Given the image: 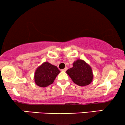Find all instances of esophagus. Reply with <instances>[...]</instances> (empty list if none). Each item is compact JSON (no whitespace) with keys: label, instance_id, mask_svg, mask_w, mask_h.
<instances>
[{"label":"esophagus","instance_id":"34e87169","mask_svg":"<svg viewBox=\"0 0 125 125\" xmlns=\"http://www.w3.org/2000/svg\"><path fill=\"white\" fill-rule=\"evenodd\" d=\"M67 69H68V68L67 67H65V68L63 69V70H62V71H66L67 70Z\"/></svg>","mask_w":125,"mask_h":125}]
</instances>
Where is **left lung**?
Returning a JSON list of instances; mask_svg holds the SVG:
<instances>
[{"label":"left lung","mask_w":125,"mask_h":125,"mask_svg":"<svg viewBox=\"0 0 125 125\" xmlns=\"http://www.w3.org/2000/svg\"><path fill=\"white\" fill-rule=\"evenodd\" d=\"M66 72L75 84L81 86L88 85L93 79L92 68L82 60L79 59L74 61L73 67Z\"/></svg>","instance_id":"1"}]
</instances>
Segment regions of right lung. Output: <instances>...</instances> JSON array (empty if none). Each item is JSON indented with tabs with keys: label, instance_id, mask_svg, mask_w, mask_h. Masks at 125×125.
<instances>
[{
	"label": "right lung",
	"instance_id": "obj_1",
	"mask_svg": "<svg viewBox=\"0 0 125 125\" xmlns=\"http://www.w3.org/2000/svg\"><path fill=\"white\" fill-rule=\"evenodd\" d=\"M60 72L56 66L48 62H44L35 71L34 79L37 85L46 87L53 83L56 76Z\"/></svg>",
	"mask_w": 125,
	"mask_h": 125
}]
</instances>
